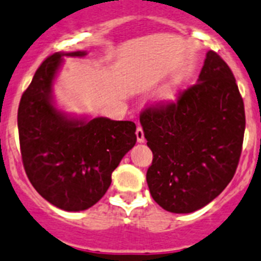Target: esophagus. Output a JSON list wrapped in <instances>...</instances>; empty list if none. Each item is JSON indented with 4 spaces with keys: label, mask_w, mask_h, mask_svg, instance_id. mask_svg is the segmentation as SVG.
Masks as SVG:
<instances>
[{
    "label": "esophagus",
    "mask_w": 261,
    "mask_h": 261,
    "mask_svg": "<svg viewBox=\"0 0 261 261\" xmlns=\"http://www.w3.org/2000/svg\"><path fill=\"white\" fill-rule=\"evenodd\" d=\"M136 139H138L139 143H144V141H145V138H144V130L140 125L136 128Z\"/></svg>",
    "instance_id": "esophagus-1"
}]
</instances>
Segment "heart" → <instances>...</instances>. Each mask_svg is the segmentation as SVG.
Masks as SVG:
<instances>
[{
	"mask_svg": "<svg viewBox=\"0 0 261 261\" xmlns=\"http://www.w3.org/2000/svg\"><path fill=\"white\" fill-rule=\"evenodd\" d=\"M172 98H173V92H172L171 89L166 90V92L163 93V99L164 100H171Z\"/></svg>",
	"mask_w": 261,
	"mask_h": 261,
	"instance_id": "obj_1",
	"label": "heart"
}]
</instances>
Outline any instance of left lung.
I'll return each mask as SVG.
<instances>
[{"label":"left lung","mask_w":261,"mask_h":261,"mask_svg":"<svg viewBox=\"0 0 261 261\" xmlns=\"http://www.w3.org/2000/svg\"><path fill=\"white\" fill-rule=\"evenodd\" d=\"M140 123L153 162L149 191L171 213H192L216 199L236 173L245 134V107L233 72L214 50L198 83L176 102L146 106Z\"/></svg>","instance_id":"obj_1"}]
</instances>
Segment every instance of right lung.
<instances>
[{
    "mask_svg": "<svg viewBox=\"0 0 261 261\" xmlns=\"http://www.w3.org/2000/svg\"><path fill=\"white\" fill-rule=\"evenodd\" d=\"M85 55L79 50L48 56L17 110L25 173L42 198L67 212L98 203L112 182V172L136 143L133 121L70 120L53 106L52 83L62 56Z\"/></svg>",
    "mask_w": 261,
    "mask_h": 261,
    "instance_id": "obj_1",
    "label": "right lung"
}]
</instances>
